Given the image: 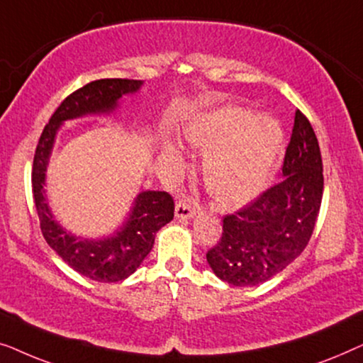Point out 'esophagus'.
<instances>
[{
	"label": "esophagus",
	"mask_w": 363,
	"mask_h": 363,
	"mask_svg": "<svg viewBox=\"0 0 363 363\" xmlns=\"http://www.w3.org/2000/svg\"><path fill=\"white\" fill-rule=\"evenodd\" d=\"M195 211H196V206L191 205V203L188 200L178 201L177 206H175V215H177V218H180V220H186V218H191L193 215H195Z\"/></svg>",
	"instance_id": "1"
}]
</instances>
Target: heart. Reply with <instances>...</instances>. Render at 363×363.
<instances>
[{
  "instance_id": "b5f03b06",
  "label": "heart",
  "mask_w": 363,
  "mask_h": 363,
  "mask_svg": "<svg viewBox=\"0 0 363 363\" xmlns=\"http://www.w3.org/2000/svg\"><path fill=\"white\" fill-rule=\"evenodd\" d=\"M191 147L205 153L201 175L218 205L238 206L267 185L282 148V132L271 118L250 108L228 106L198 117L185 130ZM177 155L172 142L163 147Z\"/></svg>"
}]
</instances>
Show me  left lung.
<instances>
[{
  "label": "left lung",
  "instance_id": "left-lung-1",
  "mask_svg": "<svg viewBox=\"0 0 363 363\" xmlns=\"http://www.w3.org/2000/svg\"><path fill=\"white\" fill-rule=\"evenodd\" d=\"M282 175L279 183L246 206L223 216L221 238L208 250L206 261L228 284H262L309 245L324 193V173L315 132L301 111L296 112Z\"/></svg>",
  "mask_w": 363,
  "mask_h": 363
}]
</instances>
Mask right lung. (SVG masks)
I'll list each match as a JSON object with an SVG mask.
<instances>
[{
    "mask_svg": "<svg viewBox=\"0 0 363 363\" xmlns=\"http://www.w3.org/2000/svg\"><path fill=\"white\" fill-rule=\"evenodd\" d=\"M140 86L142 81L137 79H99L69 94L49 118L34 152L33 198L44 240L74 271L92 281L118 282L133 274L150 252L157 231L173 220L175 201L167 191H143L137 196L130 216L117 235L101 241L81 240L54 221L43 190L44 172L54 135L62 121L112 111L117 99L135 92Z\"/></svg>",
    "mask_w": 363,
    "mask_h": 363,
    "instance_id": "add662e5",
    "label": "right lung"
}]
</instances>
